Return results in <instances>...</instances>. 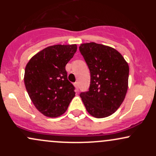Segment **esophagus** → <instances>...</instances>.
Listing matches in <instances>:
<instances>
[{"label":"esophagus","mask_w":156,"mask_h":156,"mask_svg":"<svg viewBox=\"0 0 156 156\" xmlns=\"http://www.w3.org/2000/svg\"><path fill=\"white\" fill-rule=\"evenodd\" d=\"M74 86L76 87V88L77 89H78V88H79V85H78V82H76V83H74Z\"/></svg>","instance_id":"esophagus-1"}]
</instances>
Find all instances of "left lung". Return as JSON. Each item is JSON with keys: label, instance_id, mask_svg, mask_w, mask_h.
Instances as JSON below:
<instances>
[{"label": "left lung", "instance_id": "1", "mask_svg": "<svg viewBox=\"0 0 156 156\" xmlns=\"http://www.w3.org/2000/svg\"><path fill=\"white\" fill-rule=\"evenodd\" d=\"M79 50L91 75L89 91L80 97L92 117H108L119 108L126 95L129 66L119 52L109 46L89 42L80 44Z\"/></svg>", "mask_w": 156, "mask_h": 156}]
</instances>
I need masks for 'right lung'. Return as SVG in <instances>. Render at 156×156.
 <instances>
[{
	"label": "right lung",
	"mask_w": 156,
	"mask_h": 156,
	"mask_svg": "<svg viewBox=\"0 0 156 156\" xmlns=\"http://www.w3.org/2000/svg\"><path fill=\"white\" fill-rule=\"evenodd\" d=\"M76 51V44L49 46L26 64V89L36 108L46 117L62 115L75 97V87L67 80L65 66Z\"/></svg>",
	"instance_id": "right-lung-1"
}]
</instances>
